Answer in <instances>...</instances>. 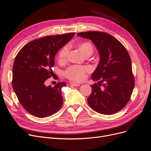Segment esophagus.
I'll use <instances>...</instances> for the list:
<instances>
[{
  "label": "esophagus",
  "mask_w": 151,
  "mask_h": 151,
  "mask_svg": "<svg viewBox=\"0 0 151 151\" xmlns=\"http://www.w3.org/2000/svg\"><path fill=\"white\" fill-rule=\"evenodd\" d=\"M70 84L72 85V86H76V87H79V86H80V84H78V83H75V82H70Z\"/></svg>",
  "instance_id": "obj_1"
}]
</instances>
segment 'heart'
<instances>
[{
    "label": "heart",
    "mask_w": 151,
    "mask_h": 151,
    "mask_svg": "<svg viewBox=\"0 0 151 151\" xmlns=\"http://www.w3.org/2000/svg\"><path fill=\"white\" fill-rule=\"evenodd\" d=\"M79 49L84 56L91 55L93 51V46L89 42H84L81 44ZM68 47L65 46L61 49L58 54V60L60 62H64L66 59ZM90 70V68L87 66L72 65L65 71V76L69 79L75 82H80L84 80L85 74Z\"/></svg>",
    "instance_id": "1"
}]
</instances>
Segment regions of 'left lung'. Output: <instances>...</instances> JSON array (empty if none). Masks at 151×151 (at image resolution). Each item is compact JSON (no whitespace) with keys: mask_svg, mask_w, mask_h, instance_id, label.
Masks as SVG:
<instances>
[{"mask_svg":"<svg viewBox=\"0 0 151 151\" xmlns=\"http://www.w3.org/2000/svg\"><path fill=\"white\" fill-rule=\"evenodd\" d=\"M77 35L90 39L100 57L92 74L93 81L100 82L91 85L88 104L93 111L105 115L119 112L129 102L134 87L131 60L127 50L117 39L106 32L91 31Z\"/></svg>","mask_w":151,"mask_h":151,"instance_id":"1","label":"left lung"}]
</instances>
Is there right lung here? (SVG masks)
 I'll return each instance as SVG.
<instances>
[{"label": "right lung", "instance_id": "right-lung-1", "mask_svg": "<svg viewBox=\"0 0 151 151\" xmlns=\"http://www.w3.org/2000/svg\"><path fill=\"white\" fill-rule=\"evenodd\" d=\"M74 35H49L31 41L15 57L12 87L20 103L32 115L49 117L60 109L63 103L61 89L66 84L59 82L52 87L46 86L45 82L53 73L55 55Z\"/></svg>", "mask_w": 151, "mask_h": 151}]
</instances>
